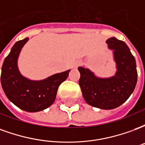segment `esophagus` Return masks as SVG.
<instances>
[{
  "label": "esophagus",
  "mask_w": 145,
  "mask_h": 145,
  "mask_svg": "<svg viewBox=\"0 0 145 145\" xmlns=\"http://www.w3.org/2000/svg\"><path fill=\"white\" fill-rule=\"evenodd\" d=\"M82 63V60H76L75 62H74V68H77L78 67L81 66Z\"/></svg>",
  "instance_id": "obj_1"
}]
</instances>
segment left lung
<instances>
[{
  "label": "left lung",
  "mask_w": 145,
  "mask_h": 145,
  "mask_svg": "<svg viewBox=\"0 0 145 145\" xmlns=\"http://www.w3.org/2000/svg\"><path fill=\"white\" fill-rule=\"evenodd\" d=\"M116 63L115 74L97 77L91 71L79 67V85L85 102L101 109H112L125 103L133 93L137 81L136 61L127 45L115 37L106 40Z\"/></svg>",
  "instance_id": "left-lung-1"
}]
</instances>
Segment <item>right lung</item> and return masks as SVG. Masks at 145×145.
Returning a JSON list of instances; mask_svg holds the SVG:
<instances>
[{"mask_svg": "<svg viewBox=\"0 0 145 145\" xmlns=\"http://www.w3.org/2000/svg\"><path fill=\"white\" fill-rule=\"evenodd\" d=\"M29 39L16 42L4 60L1 82L6 96L16 106L26 112L42 111L54 103L57 89L68 77L71 70L54 74L42 80H31L23 76L18 67L21 50Z\"/></svg>", "mask_w": 145, "mask_h": 145, "instance_id": "add662e5", "label": "right lung"}]
</instances>
